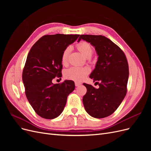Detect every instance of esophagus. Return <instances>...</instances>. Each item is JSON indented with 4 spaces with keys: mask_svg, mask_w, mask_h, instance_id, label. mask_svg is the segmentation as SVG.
<instances>
[{
    "mask_svg": "<svg viewBox=\"0 0 151 151\" xmlns=\"http://www.w3.org/2000/svg\"><path fill=\"white\" fill-rule=\"evenodd\" d=\"M81 84V83H77V82H76V83H75V86H76V87H77V86H80Z\"/></svg>",
    "mask_w": 151,
    "mask_h": 151,
    "instance_id": "1",
    "label": "esophagus"
}]
</instances>
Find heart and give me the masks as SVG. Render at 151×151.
Wrapping results in <instances>:
<instances>
[{
	"label": "heart",
	"mask_w": 151,
	"mask_h": 151,
	"mask_svg": "<svg viewBox=\"0 0 151 151\" xmlns=\"http://www.w3.org/2000/svg\"><path fill=\"white\" fill-rule=\"evenodd\" d=\"M77 48L86 57H90L92 55L93 49L91 45L86 42H81L77 45ZM70 52V47H67L62 53L61 61L63 64H65L67 62L68 55ZM89 68L88 67L73 66L68 68L64 73L65 78L74 81L76 82H81L89 73Z\"/></svg>",
	"instance_id": "1"
}]
</instances>
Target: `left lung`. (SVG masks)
<instances>
[{
	"mask_svg": "<svg viewBox=\"0 0 151 151\" xmlns=\"http://www.w3.org/2000/svg\"><path fill=\"white\" fill-rule=\"evenodd\" d=\"M81 40L95 47L98 56L89 77L97 81L99 88L84 83L87 93L83 102L86 111L96 118L111 115L120 106L127 94L129 64L125 53L108 38L101 35H81Z\"/></svg>",
	"mask_w": 151,
	"mask_h": 151,
	"instance_id": "1",
	"label": "left lung"
}]
</instances>
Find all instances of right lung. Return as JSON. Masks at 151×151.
<instances>
[{
	"label": "right lung",
	"instance_id": "right-lung-1",
	"mask_svg": "<svg viewBox=\"0 0 151 151\" xmlns=\"http://www.w3.org/2000/svg\"><path fill=\"white\" fill-rule=\"evenodd\" d=\"M79 35H45L29 50L22 72L25 94L36 114L45 119H53L63 111L67 96L75 89L74 81L52 83L61 77L62 55Z\"/></svg>",
	"mask_w": 151,
	"mask_h": 151
}]
</instances>
